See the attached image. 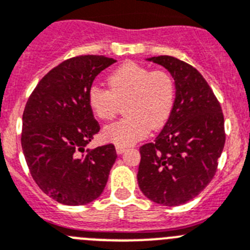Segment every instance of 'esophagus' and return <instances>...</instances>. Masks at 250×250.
I'll return each instance as SVG.
<instances>
[{
    "mask_svg": "<svg viewBox=\"0 0 250 250\" xmlns=\"http://www.w3.org/2000/svg\"><path fill=\"white\" fill-rule=\"evenodd\" d=\"M125 150H127V148H125V146H116V151H117V154H123Z\"/></svg>",
    "mask_w": 250,
    "mask_h": 250,
    "instance_id": "34e87169",
    "label": "esophagus"
}]
</instances>
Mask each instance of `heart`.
Here are the masks:
<instances>
[{
	"label": "heart",
	"instance_id": "b5f03b06",
	"mask_svg": "<svg viewBox=\"0 0 250 250\" xmlns=\"http://www.w3.org/2000/svg\"><path fill=\"white\" fill-rule=\"evenodd\" d=\"M108 90L92 85L87 101L92 113L101 121L116 117L125 104L127 117L106 125L102 138L116 146H129L141 141L150 128H162L171 116L175 104V83L163 70L151 71L137 62H128L107 78Z\"/></svg>",
	"mask_w": 250,
	"mask_h": 250
}]
</instances>
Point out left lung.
<instances>
[{
	"label": "left lung",
	"mask_w": 250,
	"mask_h": 250,
	"mask_svg": "<svg viewBox=\"0 0 250 250\" xmlns=\"http://www.w3.org/2000/svg\"><path fill=\"white\" fill-rule=\"evenodd\" d=\"M164 66L175 81L171 116L154 143L139 148L138 185L163 206L195 199L213 179L226 142L225 118L207 81L190 64L169 55L146 59Z\"/></svg>",
	"instance_id": "8db88e82"
}]
</instances>
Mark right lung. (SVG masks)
Segmentation results:
<instances>
[{
  "instance_id": "add662e5",
  "label": "right lung",
  "mask_w": 250,
  "mask_h": 250,
  "mask_svg": "<svg viewBox=\"0 0 250 250\" xmlns=\"http://www.w3.org/2000/svg\"><path fill=\"white\" fill-rule=\"evenodd\" d=\"M113 62L104 55L65 60L39 81L25 104L21 138L25 162L39 188L59 204L96 200L116 162L113 144L85 149L100 130L88 90Z\"/></svg>"
}]
</instances>
